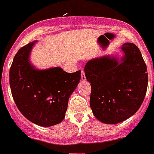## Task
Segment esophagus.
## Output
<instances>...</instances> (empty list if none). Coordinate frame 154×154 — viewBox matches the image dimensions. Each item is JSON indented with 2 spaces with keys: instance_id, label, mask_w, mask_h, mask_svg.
<instances>
[{
  "instance_id": "1",
  "label": "esophagus",
  "mask_w": 154,
  "mask_h": 154,
  "mask_svg": "<svg viewBox=\"0 0 154 154\" xmlns=\"http://www.w3.org/2000/svg\"><path fill=\"white\" fill-rule=\"evenodd\" d=\"M81 79L82 81H85V80H86V77H85V72L83 71V70H82V72H81Z\"/></svg>"
}]
</instances>
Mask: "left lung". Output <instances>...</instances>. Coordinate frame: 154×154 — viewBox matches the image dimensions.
Masks as SVG:
<instances>
[{
	"label": "left lung",
	"mask_w": 154,
	"mask_h": 154,
	"mask_svg": "<svg viewBox=\"0 0 154 154\" xmlns=\"http://www.w3.org/2000/svg\"><path fill=\"white\" fill-rule=\"evenodd\" d=\"M123 56L106 55L94 58L85 66L91 83L90 107L102 123L114 125L137 111L146 95L148 74L140 49L131 43L121 47Z\"/></svg>",
	"instance_id": "left-lung-1"
}]
</instances>
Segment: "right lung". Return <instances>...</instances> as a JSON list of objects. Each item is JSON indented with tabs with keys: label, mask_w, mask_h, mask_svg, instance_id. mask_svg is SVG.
<instances>
[{
	"label": "right lung",
	"mask_w": 154,
	"mask_h": 154,
	"mask_svg": "<svg viewBox=\"0 0 154 154\" xmlns=\"http://www.w3.org/2000/svg\"><path fill=\"white\" fill-rule=\"evenodd\" d=\"M33 41L15 55L10 69V85L14 102L26 119L50 127L66 116L70 95L81 79V71L68 73L61 67L38 69L30 63Z\"/></svg>",
	"instance_id": "add662e5"
}]
</instances>
